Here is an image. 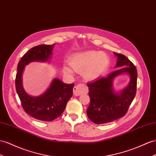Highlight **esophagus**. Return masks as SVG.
<instances>
[{
	"instance_id": "1",
	"label": "esophagus",
	"mask_w": 156,
	"mask_h": 156,
	"mask_svg": "<svg viewBox=\"0 0 156 156\" xmlns=\"http://www.w3.org/2000/svg\"><path fill=\"white\" fill-rule=\"evenodd\" d=\"M86 90V86L83 84H78L75 86L73 88L74 95H80Z\"/></svg>"
}]
</instances>
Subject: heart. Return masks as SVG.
I'll return each instance as SVG.
<instances>
[{"label": "heart", "mask_w": 156, "mask_h": 156, "mask_svg": "<svg viewBox=\"0 0 156 156\" xmlns=\"http://www.w3.org/2000/svg\"><path fill=\"white\" fill-rule=\"evenodd\" d=\"M109 60L102 52L86 51L74 54L69 59V65L71 69L78 73L83 72L87 79H94L101 76L109 66ZM65 74H71L72 70L69 67H63Z\"/></svg>", "instance_id": "b5f03b06"}]
</instances>
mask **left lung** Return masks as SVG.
<instances>
[{
	"label": "left lung",
	"mask_w": 156,
	"mask_h": 156,
	"mask_svg": "<svg viewBox=\"0 0 156 156\" xmlns=\"http://www.w3.org/2000/svg\"><path fill=\"white\" fill-rule=\"evenodd\" d=\"M117 57V69L106 76L98 78L87 83L90 103L87 115L95 124H104L125 116L136 92V68L125 55L115 53ZM126 72L130 75L129 86L119 94L112 88V80L117 75Z\"/></svg>",
	"instance_id": "left-lung-1"
}]
</instances>
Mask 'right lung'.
I'll return each mask as SVG.
<instances>
[{
    "label": "right lung",
    "mask_w": 156,
    "mask_h": 156,
    "mask_svg": "<svg viewBox=\"0 0 156 156\" xmlns=\"http://www.w3.org/2000/svg\"><path fill=\"white\" fill-rule=\"evenodd\" d=\"M55 44H43L31 48L19 61L18 73L16 76V90L23 110L34 118L43 121H52L61 116L68 101L73 96L74 83L68 84L58 78H55L45 93L39 97H32L23 90L22 76L24 67L27 64L33 61H47L52 54Z\"/></svg>",
    "instance_id": "add662e5"
}]
</instances>
